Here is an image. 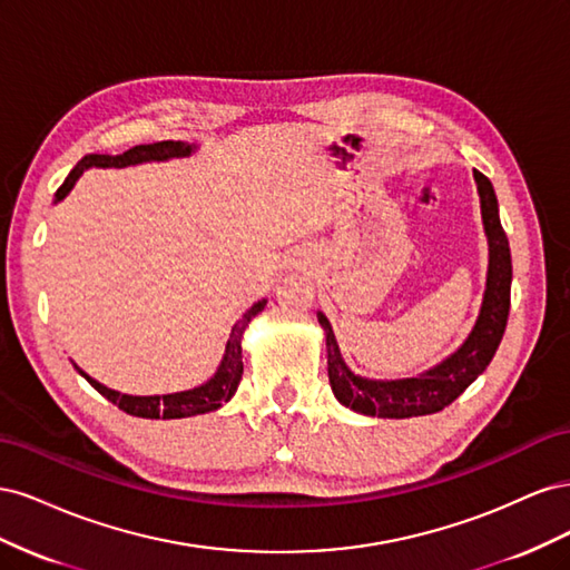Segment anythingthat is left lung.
Masks as SVG:
<instances>
[{
	"mask_svg": "<svg viewBox=\"0 0 570 570\" xmlns=\"http://www.w3.org/2000/svg\"><path fill=\"white\" fill-rule=\"evenodd\" d=\"M473 176L480 193L482 223H485L490 239L488 289L473 333L461 344L459 352L423 375L387 383L366 381V377L354 375L344 364L331 323L318 314V323L325 331L327 377H331V387L344 406L377 419H411L438 413L444 406H450L492 361L507 331L511 306V252L507 233L499 223V206L492 183L480 170H475Z\"/></svg>",
	"mask_w": 570,
	"mask_h": 570,
	"instance_id": "1",
	"label": "left lung"
}]
</instances>
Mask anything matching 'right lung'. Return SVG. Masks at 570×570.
<instances>
[{"instance_id":"obj_1","label":"right lung","mask_w":570,"mask_h":570,"mask_svg":"<svg viewBox=\"0 0 570 570\" xmlns=\"http://www.w3.org/2000/svg\"><path fill=\"white\" fill-rule=\"evenodd\" d=\"M189 151H193V147L185 142L164 140V142H151V145H137L124 154H116V157H111V154H88V157H82L78 161V166L71 170V174H68L63 185L57 189V202L71 193V187L76 185L82 170L90 166L120 168V166L142 164V161H164V159H174V157H187ZM264 306H266V299L256 302L249 312L233 325V333L228 337L226 354H223L220 366L212 381L204 383L202 387L176 392V394L132 396V394H120L116 390H109L101 383L92 381L88 373H82L80 368L78 371L101 396H107V400L111 404H116L120 411H126V413H130V416H137V419H185V416H197V413L216 411L220 404H226L230 400L239 381H243V344H239V340H243L247 323L258 312H264Z\"/></svg>"}]
</instances>
